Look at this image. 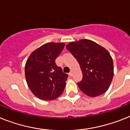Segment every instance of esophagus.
Returning <instances> with one entry per match:
<instances>
[{"label": "esophagus", "instance_id": "1", "mask_svg": "<svg viewBox=\"0 0 130 130\" xmlns=\"http://www.w3.org/2000/svg\"><path fill=\"white\" fill-rule=\"evenodd\" d=\"M69 75H70V76H73V72L71 71L69 73Z\"/></svg>", "mask_w": 130, "mask_h": 130}]
</instances>
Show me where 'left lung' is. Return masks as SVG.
Listing matches in <instances>:
<instances>
[{
    "instance_id": "8db88e82",
    "label": "left lung",
    "mask_w": 130,
    "mask_h": 130,
    "mask_svg": "<svg viewBox=\"0 0 130 130\" xmlns=\"http://www.w3.org/2000/svg\"><path fill=\"white\" fill-rule=\"evenodd\" d=\"M77 60L82 72L77 83L83 93L96 97L108 90L113 76V64L110 53L90 40L72 42L66 46Z\"/></svg>"
}]
</instances>
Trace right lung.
Here are the masks:
<instances>
[{
  "label": "right lung",
  "instance_id": "add662e5",
  "mask_svg": "<svg viewBox=\"0 0 130 130\" xmlns=\"http://www.w3.org/2000/svg\"><path fill=\"white\" fill-rule=\"evenodd\" d=\"M65 43L48 42L33 51L25 64V77L34 96L42 100H52L64 92L68 74L55 62Z\"/></svg>",
  "mask_w": 130,
  "mask_h": 130
}]
</instances>
